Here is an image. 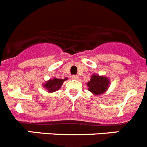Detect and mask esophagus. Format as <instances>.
Returning <instances> with one entry per match:
<instances>
[{"mask_svg": "<svg viewBox=\"0 0 147 147\" xmlns=\"http://www.w3.org/2000/svg\"><path fill=\"white\" fill-rule=\"evenodd\" d=\"M72 79H73V80H78V79H79V76H78L77 75H73Z\"/></svg>", "mask_w": 147, "mask_h": 147, "instance_id": "obj_1", "label": "esophagus"}]
</instances>
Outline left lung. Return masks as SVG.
Here are the masks:
<instances>
[{
  "label": "left lung",
  "instance_id": "left-lung-1",
  "mask_svg": "<svg viewBox=\"0 0 147 147\" xmlns=\"http://www.w3.org/2000/svg\"><path fill=\"white\" fill-rule=\"evenodd\" d=\"M110 84V81L105 76H99L98 75H93L89 82L88 86L89 91L93 94H102L106 91Z\"/></svg>",
  "mask_w": 147,
  "mask_h": 147
}]
</instances>
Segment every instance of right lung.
Masks as SVG:
<instances>
[{
  "mask_svg": "<svg viewBox=\"0 0 147 147\" xmlns=\"http://www.w3.org/2000/svg\"><path fill=\"white\" fill-rule=\"evenodd\" d=\"M66 80H67V78H65L64 80L54 78L53 80H49V81H48L47 82L45 83V85H44V87H45L50 93L55 92L56 90H59V88H60L61 85H62V82Z\"/></svg>",
  "mask_w": 147,
  "mask_h": 147,
  "instance_id": "1",
  "label": "right lung"
}]
</instances>
